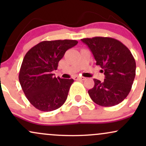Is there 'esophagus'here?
Instances as JSON below:
<instances>
[{
  "label": "esophagus",
  "instance_id": "esophagus-1",
  "mask_svg": "<svg viewBox=\"0 0 146 146\" xmlns=\"http://www.w3.org/2000/svg\"><path fill=\"white\" fill-rule=\"evenodd\" d=\"M75 80H86V78H84V77H80V76H77V77H75L74 78Z\"/></svg>",
  "mask_w": 146,
  "mask_h": 146
}]
</instances>
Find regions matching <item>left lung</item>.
Here are the masks:
<instances>
[{"label": "left lung", "mask_w": 146, "mask_h": 146, "mask_svg": "<svg viewBox=\"0 0 146 146\" xmlns=\"http://www.w3.org/2000/svg\"><path fill=\"white\" fill-rule=\"evenodd\" d=\"M93 54L96 65L104 71V81L94 79L88 91L91 100L102 106L121 103L131 90L135 78L136 62L131 52L121 42L108 37L81 39Z\"/></svg>", "instance_id": "1"}]
</instances>
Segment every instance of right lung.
<instances>
[{
	"label": "right lung",
	"mask_w": 146,
	"mask_h": 146,
	"mask_svg": "<svg viewBox=\"0 0 146 146\" xmlns=\"http://www.w3.org/2000/svg\"><path fill=\"white\" fill-rule=\"evenodd\" d=\"M75 40L42 41L28 51L19 72V82L25 96L35 108L49 112L58 109L67 98L74 80L53 76L65 52L75 46Z\"/></svg>",
	"instance_id": "add662e5"
}]
</instances>
